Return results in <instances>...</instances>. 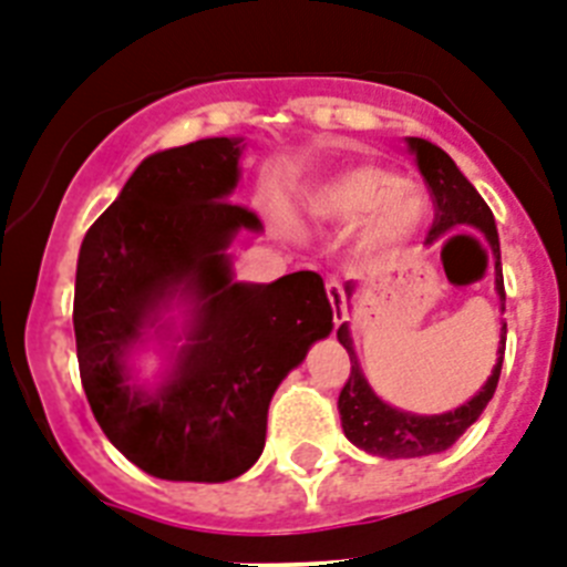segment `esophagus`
Segmentation results:
<instances>
[{
    "label": "esophagus",
    "instance_id": "34e87169",
    "mask_svg": "<svg viewBox=\"0 0 567 567\" xmlns=\"http://www.w3.org/2000/svg\"><path fill=\"white\" fill-rule=\"evenodd\" d=\"M326 293L328 299H331V306H334L337 322H340L342 313H346V293H342L340 279H326Z\"/></svg>",
    "mask_w": 567,
    "mask_h": 567
}]
</instances>
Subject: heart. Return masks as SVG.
I'll use <instances>...</instances> for the list:
<instances>
[{
  "mask_svg": "<svg viewBox=\"0 0 567 567\" xmlns=\"http://www.w3.org/2000/svg\"><path fill=\"white\" fill-rule=\"evenodd\" d=\"M313 210L331 221H360L369 254H392L421 227L426 198L412 184H401L380 166H357L331 181L313 202Z\"/></svg>",
  "mask_w": 567,
  "mask_h": 567,
  "instance_id": "1",
  "label": "heart"
}]
</instances>
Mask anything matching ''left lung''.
I'll return each mask as SVG.
<instances>
[{
  "label": "left lung",
  "instance_id": "1",
  "mask_svg": "<svg viewBox=\"0 0 567 567\" xmlns=\"http://www.w3.org/2000/svg\"><path fill=\"white\" fill-rule=\"evenodd\" d=\"M409 146L417 155V166H421V175L426 181V187H430L432 204H435V218H432V227L426 233V241L441 239V236H446V233L455 230L458 225H473L487 236L493 254H498V233L496 221H493V213H489L482 195L475 193L473 184L461 175L455 161L441 146L430 144L423 137H409ZM496 288L504 299L502 268H498ZM504 337H507V326H502L498 363L493 369V374L487 378V383L482 386V392L475 394L470 403L455 409V412L423 417L386 406L369 389L363 372H360V365H357L354 349H351L349 328L342 322L337 328V340L349 351L351 372L349 380H346V386H342L337 406H340L346 437H349L351 444L360 446V450H365V453L383 455V458H417V455H432L446 450V446H453L467 432V426H473L478 421V415H482L484 406L493 398V392H496L498 374H502Z\"/></svg>",
  "mask_w": 567,
  "mask_h": 567
}]
</instances>
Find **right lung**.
I'll list each match as a JSON object with an SVG mask.
<instances>
[{
	"instance_id": "obj_1",
	"label": "right lung",
	"mask_w": 567,
	"mask_h": 567,
	"mask_svg": "<svg viewBox=\"0 0 567 567\" xmlns=\"http://www.w3.org/2000/svg\"><path fill=\"white\" fill-rule=\"evenodd\" d=\"M236 181L239 141L230 137L150 155L80 247L74 337L85 398L109 441L166 482H230L254 467L276 386L331 331L313 270L230 282L225 247L241 227H261L227 198ZM178 287L203 302L194 346L158 395L135 393L122 351Z\"/></svg>"
}]
</instances>
